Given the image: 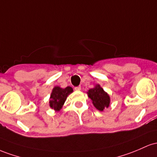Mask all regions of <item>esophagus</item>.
Masks as SVG:
<instances>
[{"label": "esophagus", "mask_w": 157, "mask_h": 157, "mask_svg": "<svg viewBox=\"0 0 157 157\" xmlns=\"http://www.w3.org/2000/svg\"><path fill=\"white\" fill-rule=\"evenodd\" d=\"M81 89H82L81 86H78V87H75V90H77V91H80Z\"/></svg>", "instance_id": "esophagus-1"}]
</instances>
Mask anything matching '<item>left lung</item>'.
<instances>
[{
	"instance_id": "obj_1",
	"label": "left lung",
	"mask_w": 157,
	"mask_h": 157,
	"mask_svg": "<svg viewBox=\"0 0 157 157\" xmlns=\"http://www.w3.org/2000/svg\"><path fill=\"white\" fill-rule=\"evenodd\" d=\"M88 97L91 99L93 105L99 111H103L110 106V98L109 94L104 90L100 84H96L87 92Z\"/></svg>"
}]
</instances>
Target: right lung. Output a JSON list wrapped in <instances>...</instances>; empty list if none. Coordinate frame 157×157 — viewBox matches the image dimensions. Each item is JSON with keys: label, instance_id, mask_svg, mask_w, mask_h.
<instances>
[{"label": "right lung", "instance_id": "add662e5", "mask_svg": "<svg viewBox=\"0 0 157 157\" xmlns=\"http://www.w3.org/2000/svg\"><path fill=\"white\" fill-rule=\"evenodd\" d=\"M73 92V90L71 87L65 88H61L59 86L54 87L50 97V107L55 111H59L62 108L67 96Z\"/></svg>", "mask_w": 157, "mask_h": 157}]
</instances>
